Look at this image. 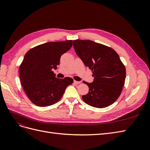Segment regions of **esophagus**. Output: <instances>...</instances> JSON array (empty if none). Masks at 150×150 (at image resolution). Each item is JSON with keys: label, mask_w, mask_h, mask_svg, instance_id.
I'll use <instances>...</instances> for the list:
<instances>
[{"label": "esophagus", "mask_w": 150, "mask_h": 150, "mask_svg": "<svg viewBox=\"0 0 150 150\" xmlns=\"http://www.w3.org/2000/svg\"><path fill=\"white\" fill-rule=\"evenodd\" d=\"M74 83L75 84H79L80 83V81H74Z\"/></svg>", "instance_id": "1"}]
</instances>
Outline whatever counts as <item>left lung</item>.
Masks as SVG:
<instances>
[{
	"label": "left lung",
	"mask_w": 150,
	"mask_h": 150,
	"mask_svg": "<svg viewBox=\"0 0 150 150\" xmlns=\"http://www.w3.org/2000/svg\"><path fill=\"white\" fill-rule=\"evenodd\" d=\"M76 53L84 65L92 71L94 81L87 84L89 93L83 101L93 107L102 108L114 103L125 85L126 69L114 49L90 40L73 41Z\"/></svg>",
	"instance_id": "obj_1"
}]
</instances>
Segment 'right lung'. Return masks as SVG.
Masks as SVG:
<instances>
[{
  "label": "right lung",
  "instance_id": "obj_1",
  "mask_svg": "<svg viewBox=\"0 0 150 150\" xmlns=\"http://www.w3.org/2000/svg\"><path fill=\"white\" fill-rule=\"evenodd\" d=\"M72 40L49 42L39 45L27 52L19 67L21 83L30 101L45 107L56 103L66 88L73 83L71 78H56L60 58L71 48Z\"/></svg>",
  "mask_w": 150,
  "mask_h": 150
}]
</instances>
